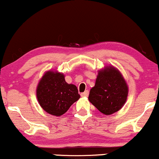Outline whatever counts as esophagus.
Instances as JSON below:
<instances>
[{"instance_id":"34e87169","label":"esophagus","mask_w":159,"mask_h":159,"mask_svg":"<svg viewBox=\"0 0 159 159\" xmlns=\"http://www.w3.org/2000/svg\"><path fill=\"white\" fill-rule=\"evenodd\" d=\"M88 95H89V91H88V90H86L85 92L81 94V97H87Z\"/></svg>"}]
</instances>
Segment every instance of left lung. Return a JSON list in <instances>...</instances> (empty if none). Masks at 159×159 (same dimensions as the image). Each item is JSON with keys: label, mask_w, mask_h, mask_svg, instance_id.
I'll return each mask as SVG.
<instances>
[{"label": "left lung", "mask_w": 159, "mask_h": 159, "mask_svg": "<svg viewBox=\"0 0 159 159\" xmlns=\"http://www.w3.org/2000/svg\"><path fill=\"white\" fill-rule=\"evenodd\" d=\"M128 86L121 73L112 65L98 71L95 84L90 89L89 100L105 115L121 109L127 100Z\"/></svg>", "instance_id": "8db88e82"}]
</instances>
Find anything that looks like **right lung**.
<instances>
[{
  "label": "right lung",
  "mask_w": 159,
  "mask_h": 159,
  "mask_svg": "<svg viewBox=\"0 0 159 159\" xmlns=\"http://www.w3.org/2000/svg\"><path fill=\"white\" fill-rule=\"evenodd\" d=\"M65 75L48 70L39 80L37 86V98L44 111L59 116L80 98L77 87L65 81Z\"/></svg>",
  "instance_id": "1"
}]
</instances>
